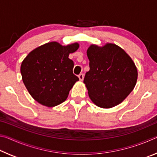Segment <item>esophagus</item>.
<instances>
[{
  "label": "esophagus",
  "instance_id": "1",
  "mask_svg": "<svg viewBox=\"0 0 157 157\" xmlns=\"http://www.w3.org/2000/svg\"><path fill=\"white\" fill-rule=\"evenodd\" d=\"M78 78H79V80L80 81H82L84 79V75L82 73H80L79 74V75H78Z\"/></svg>",
  "mask_w": 157,
  "mask_h": 157
}]
</instances>
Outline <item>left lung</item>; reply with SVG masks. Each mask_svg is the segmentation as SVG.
I'll list each match as a JSON object with an SVG mask.
<instances>
[{
	"mask_svg": "<svg viewBox=\"0 0 157 157\" xmlns=\"http://www.w3.org/2000/svg\"><path fill=\"white\" fill-rule=\"evenodd\" d=\"M90 70L84 83L98 107L111 108L121 103L134 89L138 72L128 55L116 44L91 45L87 50Z\"/></svg>",
	"mask_w": 157,
	"mask_h": 157,
	"instance_id": "obj_1",
	"label": "left lung"
}]
</instances>
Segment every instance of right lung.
I'll use <instances>...</instances> for the list:
<instances>
[{"label": "right lung", "mask_w": 157, "mask_h": 157, "mask_svg": "<svg viewBox=\"0 0 157 157\" xmlns=\"http://www.w3.org/2000/svg\"><path fill=\"white\" fill-rule=\"evenodd\" d=\"M79 48L78 43L63 46L50 42L31 51L21 66L26 89L36 102L52 107L66 100L79 78L73 73L74 63L69 54Z\"/></svg>", "instance_id": "right-lung-1"}]
</instances>
